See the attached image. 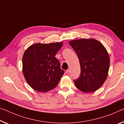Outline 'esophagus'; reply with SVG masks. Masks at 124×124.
<instances>
[{
  "mask_svg": "<svg viewBox=\"0 0 124 124\" xmlns=\"http://www.w3.org/2000/svg\"><path fill=\"white\" fill-rule=\"evenodd\" d=\"M69 73H70V70L69 69H68L67 70H66V74H69Z\"/></svg>",
  "mask_w": 124,
  "mask_h": 124,
  "instance_id": "1",
  "label": "esophagus"
}]
</instances>
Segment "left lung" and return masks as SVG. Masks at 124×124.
I'll return each instance as SVG.
<instances>
[{
  "instance_id": "left-lung-1",
  "label": "left lung",
  "mask_w": 124,
  "mask_h": 124,
  "mask_svg": "<svg viewBox=\"0 0 124 124\" xmlns=\"http://www.w3.org/2000/svg\"><path fill=\"white\" fill-rule=\"evenodd\" d=\"M77 53L80 65L79 78L75 86L84 93L98 90L107 78L110 58L104 45L94 39L74 40L69 42Z\"/></svg>"
}]
</instances>
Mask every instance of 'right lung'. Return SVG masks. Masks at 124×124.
Listing matches in <instances>:
<instances>
[{
  "label": "right lung",
  "mask_w": 124,
  "mask_h": 124,
  "mask_svg": "<svg viewBox=\"0 0 124 124\" xmlns=\"http://www.w3.org/2000/svg\"><path fill=\"white\" fill-rule=\"evenodd\" d=\"M62 44L37 43L24 52L23 72L26 82L34 90L44 93L58 85L64 71L55 56Z\"/></svg>",
  "instance_id": "1"
}]
</instances>
